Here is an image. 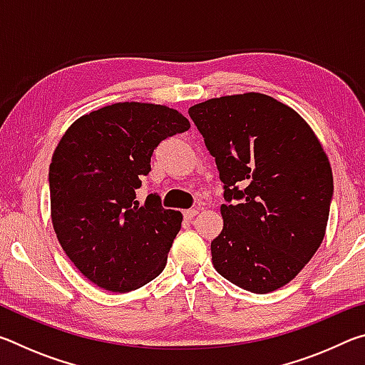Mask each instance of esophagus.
Wrapping results in <instances>:
<instances>
[{"mask_svg":"<svg viewBox=\"0 0 365 365\" xmlns=\"http://www.w3.org/2000/svg\"><path fill=\"white\" fill-rule=\"evenodd\" d=\"M196 214H197L196 209H187V211H183V217L190 220V219H193Z\"/></svg>","mask_w":365,"mask_h":365,"instance_id":"esophagus-1","label":"esophagus"}]
</instances>
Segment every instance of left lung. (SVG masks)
<instances>
[{
	"label": "left lung",
	"instance_id": "1",
	"mask_svg": "<svg viewBox=\"0 0 365 365\" xmlns=\"http://www.w3.org/2000/svg\"><path fill=\"white\" fill-rule=\"evenodd\" d=\"M224 183L215 270L251 293L292 282L325 237L333 175L306 120L262 93L212 98L188 109Z\"/></svg>",
	"mask_w": 365,
	"mask_h": 365
}]
</instances>
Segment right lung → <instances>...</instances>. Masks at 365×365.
<instances>
[{
	"label": "right lung",
	"mask_w": 365,
	"mask_h": 365,
	"mask_svg": "<svg viewBox=\"0 0 365 365\" xmlns=\"http://www.w3.org/2000/svg\"><path fill=\"white\" fill-rule=\"evenodd\" d=\"M178 110L150 103H115L67 128L49 165L54 232L67 257L108 292H132L160 274L182 214L160 197L137 201L160 141L183 133Z\"/></svg>",
	"instance_id": "right-lung-1"
}]
</instances>
